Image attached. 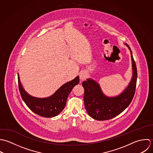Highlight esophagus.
<instances>
[{"instance_id":"34e87169","label":"esophagus","mask_w":153,"mask_h":153,"mask_svg":"<svg viewBox=\"0 0 153 153\" xmlns=\"http://www.w3.org/2000/svg\"><path fill=\"white\" fill-rule=\"evenodd\" d=\"M87 77V73L85 71H82L80 73V79L81 80H84Z\"/></svg>"}]
</instances>
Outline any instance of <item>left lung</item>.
<instances>
[{
    "instance_id": "left-lung-1",
    "label": "left lung",
    "mask_w": 153,
    "mask_h": 153,
    "mask_svg": "<svg viewBox=\"0 0 153 153\" xmlns=\"http://www.w3.org/2000/svg\"><path fill=\"white\" fill-rule=\"evenodd\" d=\"M131 52L132 76L127 87L120 94L108 96L102 91L99 84L92 79L82 83L85 89L84 102L89 115L94 120L104 121L112 119L122 112L131 103L136 89L137 70L131 48L124 44Z\"/></svg>"
}]
</instances>
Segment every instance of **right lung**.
I'll use <instances>...</instances> for the list:
<instances>
[{
	"instance_id": "right-lung-1",
	"label": "right lung",
	"mask_w": 153,
	"mask_h": 153,
	"mask_svg": "<svg viewBox=\"0 0 153 153\" xmlns=\"http://www.w3.org/2000/svg\"><path fill=\"white\" fill-rule=\"evenodd\" d=\"M18 86L21 96L27 106L35 114L45 118L58 115L64 109L67 97L73 88L79 84V77L65 83L51 96L39 98L32 96L26 92L22 86L19 74Z\"/></svg>"
}]
</instances>
